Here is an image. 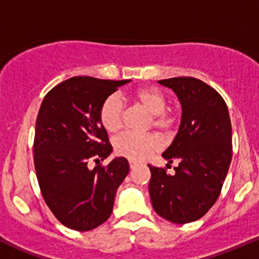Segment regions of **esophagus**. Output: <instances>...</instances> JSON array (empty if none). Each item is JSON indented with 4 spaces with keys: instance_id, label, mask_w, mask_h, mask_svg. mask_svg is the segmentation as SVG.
<instances>
[{
    "instance_id": "obj_1",
    "label": "esophagus",
    "mask_w": 259,
    "mask_h": 259,
    "mask_svg": "<svg viewBox=\"0 0 259 259\" xmlns=\"http://www.w3.org/2000/svg\"><path fill=\"white\" fill-rule=\"evenodd\" d=\"M138 164L137 163H135V162H130V167H131V169H135L136 167H137Z\"/></svg>"
}]
</instances>
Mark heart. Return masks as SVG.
<instances>
[{"label":"heart","mask_w":259,"mask_h":259,"mask_svg":"<svg viewBox=\"0 0 259 259\" xmlns=\"http://www.w3.org/2000/svg\"><path fill=\"white\" fill-rule=\"evenodd\" d=\"M133 97L152 114V124L163 133H170L177 128L181 121L177 111H167V97L156 87H142L133 93ZM123 102L116 93L110 95L100 108V121L108 132H116L122 127ZM114 152L133 162H141L161 148V141L153 135H138L124 132L117 136L113 142Z\"/></svg>","instance_id":"1"}]
</instances>
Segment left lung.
I'll return each instance as SVG.
<instances>
[{"label": "left lung", "instance_id": "obj_1", "mask_svg": "<svg viewBox=\"0 0 259 259\" xmlns=\"http://www.w3.org/2000/svg\"><path fill=\"white\" fill-rule=\"evenodd\" d=\"M172 89L182 105V118L172 145L162 153L175 175L148 164V191L158 215L177 225L193 222L220 197L232 159V126L228 108L214 89L193 77L158 81Z\"/></svg>", "mask_w": 259, "mask_h": 259}]
</instances>
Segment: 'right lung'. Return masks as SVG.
Masks as SVG:
<instances>
[{"instance_id": "right-lung-1", "label": "right lung", "mask_w": 259, "mask_h": 259, "mask_svg": "<svg viewBox=\"0 0 259 259\" xmlns=\"http://www.w3.org/2000/svg\"><path fill=\"white\" fill-rule=\"evenodd\" d=\"M131 79L77 76L45 96L36 119L33 159L45 202L66 227L86 232L110 218L114 196L130 172L123 157L89 168L112 152L100 121L103 101Z\"/></svg>"}]
</instances>
